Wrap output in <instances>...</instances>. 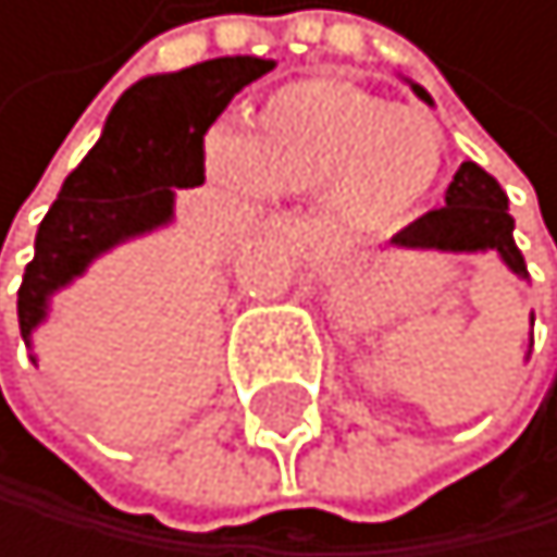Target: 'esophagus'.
I'll list each match as a JSON object with an SVG mask.
<instances>
[{
	"label": "esophagus",
	"mask_w": 557,
	"mask_h": 557,
	"mask_svg": "<svg viewBox=\"0 0 557 557\" xmlns=\"http://www.w3.org/2000/svg\"><path fill=\"white\" fill-rule=\"evenodd\" d=\"M275 230L282 236H293V240H310V226L307 223H299V219H278Z\"/></svg>",
	"instance_id": "obj_1"
}]
</instances>
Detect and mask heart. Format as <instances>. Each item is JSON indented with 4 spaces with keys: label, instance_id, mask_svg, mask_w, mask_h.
<instances>
[{
    "label": "heart",
    "instance_id": "1",
    "mask_svg": "<svg viewBox=\"0 0 557 557\" xmlns=\"http://www.w3.org/2000/svg\"><path fill=\"white\" fill-rule=\"evenodd\" d=\"M215 174L264 195L321 191L334 226L391 233L408 223L443 170V132L419 108H394L338 79L275 89L244 138H215Z\"/></svg>",
    "mask_w": 557,
    "mask_h": 557
}]
</instances>
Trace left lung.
Masks as SVG:
<instances>
[{
	"label": "left lung",
	"mask_w": 557,
	"mask_h": 557,
	"mask_svg": "<svg viewBox=\"0 0 557 557\" xmlns=\"http://www.w3.org/2000/svg\"><path fill=\"white\" fill-rule=\"evenodd\" d=\"M411 89L425 103H432V97L419 83H411ZM512 226L517 223L509 215V198L498 187V181L478 163H460V170L446 187V206L414 219L391 244L411 250H454V255H463V250L468 255L471 250H495L512 268V275L527 278V261L517 240H512Z\"/></svg>",
	"instance_id": "left-lung-1"
}]
</instances>
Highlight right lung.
<instances>
[{"label": "right lung", "mask_w": 557, "mask_h": 557, "mask_svg": "<svg viewBox=\"0 0 557 557\" xmlns=\"http://www.w3.org/2000/svg\"><path fill=\"white\" fill-rule=\"evenodd\" d=\"M272 69L268 59L233 54L146 76L121 94L97 146L65 177L37 226L34 261L16 293L23 342L30 345L34 327L48 317V299L83 275L89 261L174 219V187L206 184L212 121Z\"/></svg>", "instance_id": "right-lung-1"}]
</instances>
